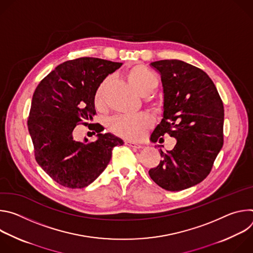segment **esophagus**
I'll use <instances>...</instances> for the list:
<instances>
[{"mask_svg": "<svg viewBox=\"0 0 253 253\" xmlns=\"http://www.w3.org/2000/svg\"><path fill=\"white\" fill-rule=\"evenodd\" d=\"M125 144H126L127 146H130V147H133V148H137V149H140V148L143 147L141 144L135 143V142H132V141H125Z\"/></svg>", "mask_w": 253, "mask_h": 253, "instance_id": "obj_1", "label": "esophagus"}]
</instances>
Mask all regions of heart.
Listing matches in <instances>:
<instances>
[{
	"instance_id": "b5f03b06",
	"label": "heart",
	"mask_w": 253,
	"mask_h": 253,
	"mask_svg": "<svg viewBox=\"0 0 253 253\" xmlns=\"http://www.w3.org/2000/svg\"><path fill=\"white\" fill-rule=\"evenodd\" d=\"M128 82L136 89L140 95L148 94L156 85L157 79L153 72L141 64L132 66L126 73ZM106 81L102 82L96 90L94 102L96 106L103 103ZM151 126V119L148 115L139 113L131 116H117L110 120L109 128L117 135L129 139H139Z\"/></svg>"
}]
</instances>
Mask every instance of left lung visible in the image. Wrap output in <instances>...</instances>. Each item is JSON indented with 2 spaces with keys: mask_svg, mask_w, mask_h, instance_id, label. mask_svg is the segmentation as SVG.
Segmentation results:
<instances>
[{
  "mask_svg": "<svg viewBox=\"0 0 253 253\" xmlns=\"http://www.w3.org/2000/svg\"><path fill=\"white\" fill-rule=\"evenodd\" d=\"M161 75L163 118L151 141L169 135L177 142L149 170L153 181L168 191L192 187L207 177L223 145V103L209 76L180 60L152 62Z\"/></svg>",
  "mask_w": 253,
  "mask_h": 253,
  "instance_id": "obj_1",
  "label": "left lung"
}]
</instances>
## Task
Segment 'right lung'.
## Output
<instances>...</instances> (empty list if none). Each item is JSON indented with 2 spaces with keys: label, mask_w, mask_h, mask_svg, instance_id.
<instances>
[{
  "label": "right lung",
  "mask_w": 253,
  "mask_h": 253,
  "mask_svg": "<svg viewBox=\"0 0 253 253\" xmlns=\"http://www.w3.org/2000/svg\"><path fill=\"white\" fill-rule=\"evenodd\" d=\"M122 63L83 57L55 68L36 88L28 118L36 161L57 183L68 188L91 184L109 164L112 150L123 140L102 126L89 124L96 114L94 96L103 80ZM79 124L97 133V140L76 141Z\"/></svg>",
  "instance_id": "add662e5"
}]
</instances>
